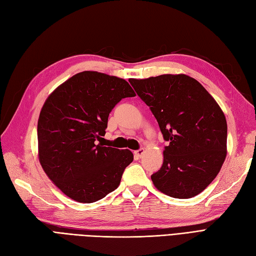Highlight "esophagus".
Here are the masks:
<instances>
[{"label": "esophagus", "mask_w": 256, "mask_h": 256, "mask_svg": "<svg viewBox=\"0 0 256 256\" xmlns=\"http://www.w3.org/2000/svg\"><path fill=\"white\" fill-rule=\"evenodd\" d=\"M143 154H144V148H140V150H138L134 152V156L138 157V158L141 157Z\"/></svg>", "instance_id": "obj_1"}]
</instances>
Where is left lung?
<instances>
[{
  "label": "left lung",
  "mask_w": 256,
  "mask_h": 256,
  "mask_svg": "<svg viewBox=\"0 0 256 256\" xmlns=\"http://www.w3.org/2000/svg\"><path fill=\"white\" fill-rule=\"evenodd\" d=\"M129 82L169 142L160 170L150 176L155 188L178 199L200 194L226 158L227 122L222 108L188 75L162 74Z\"/></svg>",
  "instance_id": "8db88e82"
}]
</instances>
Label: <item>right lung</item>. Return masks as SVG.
<instances>
[{
	"instance_id": "right-lung-1",
	"label": "right lung",
	"mask_w": 256,
	"mask_h": 256,
	"mask_svg": "<svg viewBox=\"0 0 256 256\" xmlns=\"http://www.w3.org/2000/svg\"><path fill=\"white\" fill-rule=\"evenodd\" d=\"M134 96L124 78L96 71L73 75L48 96L38 122V160L64 195L90 204L118 188L134 154L100 141L112 108Z\"/></svg>"
}]
</instances>
